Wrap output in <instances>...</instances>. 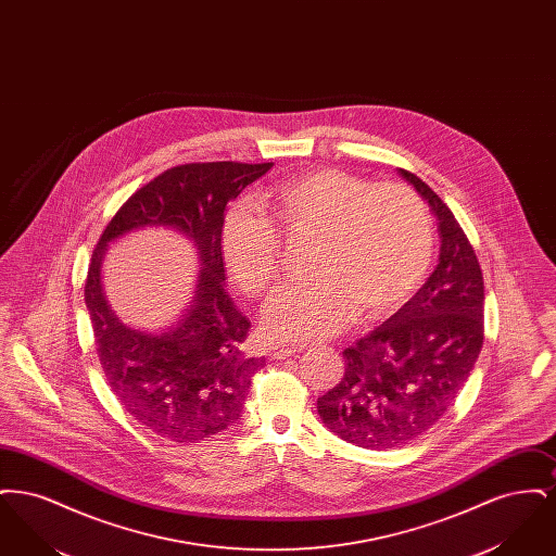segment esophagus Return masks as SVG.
<instances>
[{"label":"esophagus","mask_w":556,"mask_h":556,"mask_svg":"<svg viewBox=\"0 0 556 556\" xmlns=\"http://www.w3.org/2000/svg\"><path fill=\"white\" fill-rule=\"evenodd\" d=\"M304 350V345H281V348H277L275 352H273V356L275 358H288V356H293V354H298V352H302Z\"/></svg>","instance_id":"34e87169"}]
</instances>
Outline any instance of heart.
<instances>
[{
    "label": "heart",
    "instance_id": "1",
    "mask_svg": "<svg viewBox=\"0 0 556 556\" xmlns=\"http://www.w3.org/2000/svg\"><path fill=\"white\" fill-rule=\"evenodd\" d=\"M270 220L248 208L225 216L220 252L239 290L263 298L281 279L283 241L306 243L304 286L266 306L275 340H317L342 329L354 313L392 315L429 273L433 229L424 200L400 184H370L325 168L266 189Z\"/></svg>",
    "mask_w": 556,
    "mask_h": 556
}]
</instances>
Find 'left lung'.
Returning a JSON list of instances; mask_svg holds the SVG:
<instances>
[{
  "instance_id": "8db88e82",
  "label": "left lung",
  "mask_w": 556,
  "mask_h": 556,
  "mask_svg": "<svg viewBox=\"0 0 556 556\" xmlns=\"http://www.w3.org/2000/svg\"><path fill=\"white\" fill-rule=\"evenodd\" d=\"M438 220L440 263L396 315L344 350L342 381L317 400L320 421L361 448H400L438 424L483 345V275L442 198L400 168Z\"/></svg>"
}]
</instances>
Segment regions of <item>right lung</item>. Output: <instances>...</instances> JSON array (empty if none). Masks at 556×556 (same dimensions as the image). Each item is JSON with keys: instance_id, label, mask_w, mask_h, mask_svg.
Returning a JSON list of instances; mask_svg holds the SVG:
<instances>
[{"instance_id": "obj_1", "label": "right lung", "mask_w": 556, "mask_h": 556, "mask_svg": "<svg viewBox=\"0 0 556 556\" xmlns=\"http://www.w3.org/2000/svg\"><path fill=\"white\" fill-rule=\"evenodd\" d=\"M270 166L229 160L173 166L132 193L93 250L85 304L108 386L137 424L170 442H200L236 424L252 377L263 367L243 352L250 320L225 290L220 233L227 204ZM148 224L181 230L203 261L192 308L159 337L121 324L99 283L106 243Z\"/></svg>"}]
</instances>
